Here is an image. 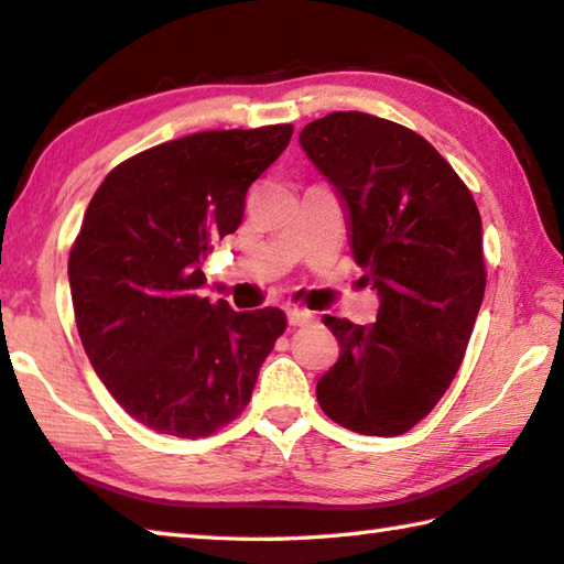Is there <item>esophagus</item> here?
<instances>
[{
	"instance_id": "34e87169",
	"label": "esophagus",
	"mask_w": 564,
	"mask_h": 564,
	"mask_svg": "<svg viewBox=\"0 0 564 564\" xmlns=\"http://www.w3.org/2000/svg\"><path fill=\"white\" fill-rule=\"evenodd\" d=\"M285 317H289V325H311L315 321V315L305 308H289Z\"/></svg>"
}]
</instances>
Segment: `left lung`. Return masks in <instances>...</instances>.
<instances>
[{"label": "left lung", "instance_id": "8db88e82", "mask_svg": "<svg viewBox=\"0 0 564 564\" xmlns=\"http://www.w3.org/2000/svg\"><path fill=\"white\" fill-rule=\"evenodd\" d=\"M301 148L340 194L352 256L380 295L377 323L323 315L340 357L317 380L323 412L367 436H399L432 412L466 355L484 303V231L452 165L367 112L308 122Z\"/></svg>", "mask_w": 564, "mask_h": 564}]
</instances>
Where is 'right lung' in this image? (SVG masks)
Returning a JSON list of instances; mask_svg holds the SVG:
<instances>
[{
	"mask_svg": "<svg viewBox=\"0 0 564 564\" xmlns=\"http://www.w3.org/2000/svg\"><path fill=\"white\" fill-rule=\"evenodd\" d=\"M293 126L209 130L130 158L100 184L68 256L80 343L100 382L152 432L202 438L249 404L285 330L279 308L202 299V263L239 229L251 184Z\"/></svg>",
	"mask_w": 564,
	"mask_h": 564,
	"instance_id": "obj_1",
	"label": "right lung"
}]
</instances>
